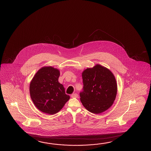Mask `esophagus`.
Instances as JSON below:
<instances>
[{
	"instance_id": "obj_1",
	"label": "esophagus",
	"mask_w": 151,
	"mask_h": 151,
	"mask_svg": "<svg viewBox=\"0 0 151 151\" xmlns=\"http://www.w3.org/2000/svg\"><path fill=\"white\" fill-rule=\"evenodd\" d=\"M78 94L77 93H73V94H71V97H73V98H77L78 97Z\"/></svg>"
}]
</instances>
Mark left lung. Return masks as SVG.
<instances>
[{
  "label": "left lung",
  "mask_w": 151,
  "mask_h": 151,
  "mask_svg": "<svg viewBox=\"0 0 151 151\" xmlns=\"http://www.w3.org/2000/svg\"><path fill=\"white\" fill-rule=\"evenodd\" d=\"M83 90L81 101L86 110L99 114L114 103L117 92L115 77L111 71L101 65L87 68L82 73Z\"/></svg>",
  "instance_id": "left-lung-1"
}]
</instances>
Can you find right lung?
<instances>
[{
	"instance_id": "right-lung-1",
	"label": "right lung",
	"mask_w": 151,
	"mask_h": 151,
	"mask_svg": "<svg viewBox=\"0 0 151 151\" xmlns=\"http://www.w3.org/2000/svg\"><path fill=\"white\" fill-rule=\"evenodd\" d=\"M60 71L52 67L39 69L31 81L30 95L37 108L44 113L53 114L59 112L70 99L63 86L59 83Z\"/></svg>"
}]
</instances>
